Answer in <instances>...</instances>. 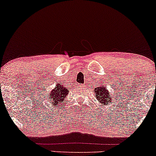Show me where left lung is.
Segmentation results:
<instances>
[{
  "mask_svg": "<svg viewBox=\"0 0 156 156\" xmlns=\"http://www.w3.org/2000/svg\"><path fill=\"white\" fill-rule=\"evenodd\" d=\"M94 93L97 94V99L99 103L102 105H105V103H108V101H111L112 100L111 94L107 90L106 87L102 85V86H99L98 87H94Z\"/></svg>",
  "mask_w": 156,
  "mask_h": 156,
  "instance_id": "1",
  "label": "left lung"
}]
</instances>
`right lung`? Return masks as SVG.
Listing matches in <instances>:
<instances>
[{"instance_id": "right-lung-1", "label": "right lung", "mask_w": 156, "mask_h": 156, "mask_svg": "<svg viewBox=\"0 0 156 156\" xmlns=\"http://www.w3.org/2000/svg\"><path fill=\"white\" fill-rule=\"evenodd\" d=\"M69 90L66 87H63V85L60 84H57V86L52 89L50 93L49 97L50 100H52L51 104H54V106L57 105L59 102H62L65 99V97L69 94Z\"/></svg>"}]
</instances>
